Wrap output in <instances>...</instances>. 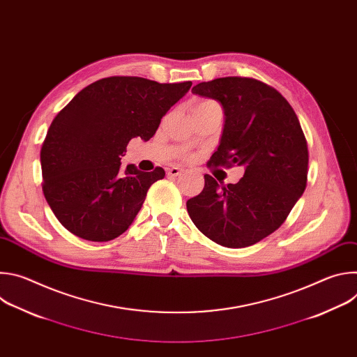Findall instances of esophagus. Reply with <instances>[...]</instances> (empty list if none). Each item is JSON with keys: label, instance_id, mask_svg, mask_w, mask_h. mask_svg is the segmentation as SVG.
<instances>
[{"label": "esophagus", "instance_id": "obj_1", "mask_svg": "<svg viewBox=\"0 0 357 357\" xmlns=\"http://www.w3.org/2000/svg\"><path fill=\"white\" fill-rule=\"evenodd\" d=\"M181 169L179 168H175V167H172V168H169L168 169V176H171V178H176V176H179L181 175Z\"/></svg>", "mask_w": 357, "mask_h": 357}]
</instances>
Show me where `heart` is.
I'll list each match as a JSON object with an SVG mask.
<instances>
[{"instance_id": "heart-1", "label": "heart", "mask_w": 357, "mask_h": 357, "mask_svg": "<svg viewBox=\"0 0 357 357\" xmlns=\"http://www.w3.org/2000/svg\"><path fill=\"white\" fill-rule=\"evenodd\" d=\"M206 103H213V101H211V100H205V101H200V103H197V105H206Z\"/></svg>"}]
</instances>
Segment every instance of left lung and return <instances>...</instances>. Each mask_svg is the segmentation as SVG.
Returning a JSON list of instances; mask_svg holds the SVG:
<instances>
[{"label": "left lung", "instance_id": "left-lung-1", "mask_svg": "<svg viewBox=\"0 0 357 357\" xmlns=\"http://www.w3.org/2000/svg\"><path fill=\"white\" fill-rule=\"evenodd\" d=\"M192 93L218 100L226 121L208 167L244 165L237 183L205 175V188L186 202L195 226L212 241L241 248L274 233L307 188L308 144L299 120L274 87L252 77L202 82Z\"/></svg>", "mask_w": 357, "mask_h": 357}]
</instances>
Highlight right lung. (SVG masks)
Here are the masks:
<instances>
[{
    "label": "right lung",
    "mask_w": 357,
    "mask_h": 357,
    "mask_svg": "<svg viewBox=\"0 0 357 357\" xmlns=\"http://www.w3.org/2000/svg\"><path fill=\"white\" fill-rule=\"evenodd\" d=\"M192 82L158 83L137 76L100 79L80 90L50 124L40 148L42 190L56 219L75 236L110 241L142 208L157 167L121 168L131 138L148 141Z\"/></svg>",
    "instance_id": "right-lung-1"
}]
</instances>
